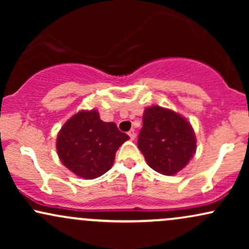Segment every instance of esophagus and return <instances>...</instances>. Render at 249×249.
I'll return each instance as SVG.
<instances>
[{"label": "esophagus", "instance_id": "esophagus-1", "mask_svg": "<svg viewBox=\"0 0 249 249\" xmlns=\"http://www.w3.org/2000/svg\"><path fill=\"white\" fill-rule=\"evenodd\" d=\"M127 134H128V137H130L131 141H133V139L136 138V131H134V130H130L127 132Z\"/></svg>", "mask_w": 249, "mask_h": 249}]
</instances>
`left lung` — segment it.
<instances>
[{"label": "left lung", "mask_w": 249, "mask_h": 249, "mask_svg": "<svg viewBox=\"0 0 249 249\" xmlns=\"http://www.w3.org/2000/svg\"><path fill=\"white\" fill-rule=\"evenodd\" d=\"M138 147L148 166L164 176H173L196 153V139L184 117L157 105L144 111Z\"/></svg>", "instance_id": "obj_1"}]
</instances>
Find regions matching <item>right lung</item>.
<instances>
[{"label": "right lung", "instance_id": "right-lung-1", "mask_svg": "<svg viewBox=\"0 0 249 249\" xmlns=\"http://www.w3.org/2000/svg\"><path fill=\"white\" fill-rule=\"evenodd\" d=\"M128 138L115 123L103 122L98 111H79L59 131L57 153L76 176L95 179L110 170L117 150Z\"/></svg>", "mask_w": 249, "mask_h": 249}]
</instances>
